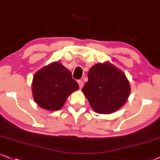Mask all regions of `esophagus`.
<instances>
[{
	"label": "esophagus",
	"mask_w": 160,
	"mask_h": 160,
	"mask_svg": "<svg viewBox=\"0 0 160 160\" xmlns=\"http://www.w3.org/2000/svg\"><path fill=\"white\" fill-rule=\"evenodd\" d=\"M78 85H79L80 89H82V87H83V82H82V81H81V80H78Z\"/></svg>",
	"instance_id": "34e87169"
}]
</instances>
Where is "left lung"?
Instances as JSON below:
<instances>
[{
    "label": "left lung",
    "mask_w": 160,
    "mask_h": 160,
    "mask_svg": "<svg viewBox=\"0 0 160 160\" xmlns=\"http://www.w3.org/2000/svg\"><path fill=\"white\" fill-rule=\"evenodd\" d=\"M82 92L97 113L110 114L121 108L129 97L131 86L123 71L109 62L96 64L88 73Z\"/></svg>",
    "instance_id": "1"
}]
</instances>
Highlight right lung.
<instances>
[{"label": "right lung", "instance_id": "add662e5", "mask_svg": "<svg viewBox=\"0 0 160 160\" xmlns=\"http://www.w3.org/2000/svg\"><path fill=\"white\" fill-rule=\"evenodd\" d=\"M78 88L70 71L58 62L41 68L33 76V98L39 107L47 110L61 109L68 96Z\"/></svg>", "mask_w": 160, "mask_h": 160}]
</instances>
